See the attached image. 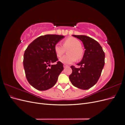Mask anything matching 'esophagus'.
Listing matches in <instances>:
<instances>
[{
    "label": "esophagus",
    "instance_id": "34e87169",
    "mask_svg": "<svg viewBox=\"0 0 125 125\" xmlns=\"http://www.w3.org/2000/svg\"><path fill=\"white\" fill-rule=\"evenodd\" d=\"M68 67V66H67V65H65V64H64V65H63V68H66V67Z\"/></svg>",
    "mask_w": 125,
    "mask_h": 125
}]
</instances>
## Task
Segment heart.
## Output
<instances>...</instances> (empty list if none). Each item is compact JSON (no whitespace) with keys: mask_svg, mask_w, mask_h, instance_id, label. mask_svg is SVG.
Masks as SVG:
<instances>
[{"mask_svg":"<svg viewBox=\"0 0 125 125\" xmlns=\"http://www.w3.org/2000/svg\"><path fill=\"white\" fill-rule=\"evenodd\" d=\"M68 52L69 55L62 56L59 61L65 64H71L77 59H80L83 56L80 41L74 37H70L63 41V46L60 43H57L54 47V51L58 57H61L65 52V49L70 48Z\"/></svg>","mask_w":125,"mask_h":125,"instance_id":"1","label":"heart"}]
</instances>
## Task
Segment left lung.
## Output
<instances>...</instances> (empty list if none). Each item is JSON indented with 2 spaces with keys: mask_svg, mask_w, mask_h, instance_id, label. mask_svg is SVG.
I'll use <instances>...</instances> for the list:
<instances>
[{
  "mask_svg": "<svg viewBox=\"0 0 125 125\" xmlns=\"http://www.w3.org/2000/svg\"><path fill=\"white\" fill-rule=\"evenodd\" d=\"M73 36L81 40L85 49L82 60L77 65L79 68L72 66L69 79L73 85L82 90H88L95 85L100 77L105 64V53L97 41L85 35Z\"/></svg>",
  "mask_w": 125,
  "mask_h": 125,
  "instance_id": "obj_1",
  "label": "left lung"
}]
</instances>
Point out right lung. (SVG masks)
I'll return each instance as SVG.
<instances>
[{"label":"right lung","instance_id":"obj_1","mask_svg":"<svg viewBox=\"0 0 125 125\" xmlns=\"http://www.w3.org/2000/svg\"><path fill=\"white\" fill-rule=\"evenodd\" d=\"M63 35L47 34L34 40L25 51L23 67L26 79L33 88L39 91L51 89L57 81L63 69V64L58 60L55 45L63 39ZM48 66H51L50 68Z\"/></svg>","mask_w":125,"mask_h":125}]
</instances>
